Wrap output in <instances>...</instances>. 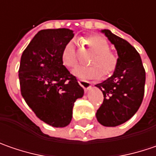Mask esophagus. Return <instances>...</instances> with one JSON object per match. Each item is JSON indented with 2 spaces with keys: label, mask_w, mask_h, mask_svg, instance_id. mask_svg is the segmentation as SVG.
Listing matches in <instances>:
<instances>
[{
  "label": "esophagus",
  "mask_w": 156,
  "mask_h": 156,
  "mask_svg": "<svg viewBox=\"0 0 156 156\" xmlns=\"http://www.w3.org/2000/svg\"><path fill=\"white\" fill-rule=\"evenodd\" d=\"M78 83H79V85H81V86L85 89V91H87V90H89V89L91 88V84H90V82L87 81V80L82 79V78H78Z\"/></svg>",
  "instance_id": "1"
}]
</instances>
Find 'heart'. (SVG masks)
<instances>
[{"mask_svg":"<svg viewBox=\"0 0 156 156\" xmlns=\"http://www.w3.org/2000/svg\"><path fill=\"white\" fill-rule=\"evenodd\" d=\"M83 43L92 52L89 58L91 65L79 66L74 70V74L78 78H97L101 76H110L117 68L118 57L110 50L107 40L98 35H91L83 39ZM61 60L67 68H74L78 65V57L75 45L72 42L66 44L62 51Z\"/></svg>","mask_w":156,"mask_h":156,"instance_id":"1","label":"heart"}]
</instances>
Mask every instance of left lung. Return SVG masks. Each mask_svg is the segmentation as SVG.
<instances>
[{"mask_svg":"<svg viewBox=\"0 0 156 156\" xmlns=\"http://www.w3.org/2000/svg\"><path fill=\"white\" fill-rule=\"evenodd\" d=\"M102 32L114 44L119 61L112 77L96 85L104 95L96 117L101 125L116 126L132 118L141 105L146 72L140 56L134 47L108 30Z\"/></svg>","mask_w":156,"mask_h":156,"instance_id":"left-lung-1","label":"left lung"}]
</instances>
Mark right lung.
Returning a JSON list of instances; mask_svg holds the SVG:
<instances>
[{"instance_id": "add662e5", "label": "right lung", "mask_w": 156, "mask_h": 156, "mask_svg": "<svg viewBox=\"0 0 156 156\" xmlns=\"http://www.w3.org/2000/svg\"><path fill=\"white\" fill-rule=\"evenodd\" d=\"M73 37L68 29L40 30L23 52L18 71L25 102L41 120L55 127L70 124L74 102L84 95L61 60L65 45Z\"/></svg>"}]
</instances>
